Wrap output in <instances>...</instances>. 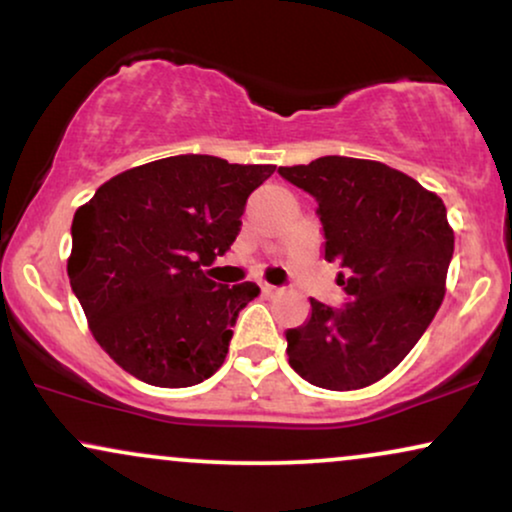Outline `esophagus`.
<instances>
[{"mask_svg": "<svg viewBox=\"0 0 512 512\" xmlns=\"http://www.w3.org/2000/svg\"><path fill=\"white\" fill-rule=\"evenodd\" d=\"M260 290H262L264 295H274L278 288H276V286H271V283H260Z\"/></svg>", "mask_w": 512, "mask_h": 512, "instance_id": "34e87169", "label": "esophagus"}]
</instances>
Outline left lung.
I'll return each mask as SVG.
<instances>
[{"label":"left lung","mask_w":512,"mask_h":512,"mask_svg":"<svg viewBox=\"0 0 512 512\" xmlns=\"http://www.w3.org/2000/svg\"><path fill=\"white\" fill-rule=\"evenodd\" d=\"M278 174L316 200L323 257L340 264L347 302L309 300L288 328V364L326 390H359L392 371L428 331L454 257L442 198L373 160L323 155Z\"/></svg>","instance_id":"obj_1"}]
</instances>
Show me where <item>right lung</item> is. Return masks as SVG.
Segmentation results:
<instances>
[{
  "label": "right lung",
  "instance_id": "obj_1",
  "mask_svg": "<svg viewBox=\"0 0 512 512\" xmlns=\"http://www.w3.org/2000/svg\"><path fill=\"white\" fill-rule=\"evenodd\" d=\"M274 165L172 155L99 186L75 212L70 288L103 352L155 387H191L224 364L255 283H215L203 267L241 231L248 196Z\"/></svg>",
  "mask_w": 512,
  "mask_h": 512
}]
</instances>
